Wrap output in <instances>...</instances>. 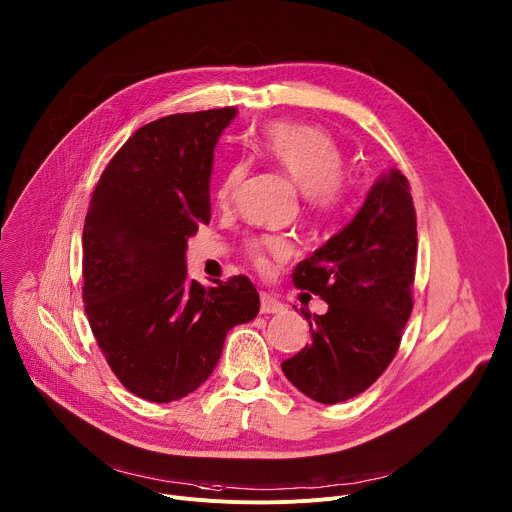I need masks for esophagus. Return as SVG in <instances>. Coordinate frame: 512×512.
Wrapping results in <instances>:
<instances>
[{"label": "esophagus", "mask_w": 512, "mask_h": 512, "mask_svg": "<svg viewBox=\"0 0 512 512\" xmlns=\"http://www.w3.org/2000/svg\"><path fill=\"white\" fill-rule=\"evenodd\" d=\"M259 310H261V314H275V312H282L284 310V304L280 300L271 298L269 294H263Z\"/></svg>", "instance_id": "esophagus-1"}]
</instances>
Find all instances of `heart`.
<instances>
[{
	"instance_id": "heart-1",
	"label": "heart",
	"mask_w": 512,
	"mask_h": 512,
	"mask_svg": "<svg viewBox=\"0 0 512 512\" xmlns=\"http://www.w3.org/2000/svg\"><path fill=\"white\" fill-rule=\"evenodd\" d=\"M251 157L265 161L288 177L302 190L308 208L316 214H331L347 200V181L343 179L345 155L333 136L314 126L294 122H271L251 143ZM247 163H232L220 177L216 198L228 204L235 196ZM249 259L257 267H267L271 259H284L290 243L282 237H257L245 245Z\"/></svg>"
}]
</instances>
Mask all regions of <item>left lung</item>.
<instances>
[{"label": "left lung", "mask_w": 512, "mask_h": 512, "mask_svg": "<svg viewBox=\"0 0 512 512\" xmlns=\"http://www.w3.org/2000/svg\"><path fill=\"white\" fill-rule=\"evenodd\" d=\"M416 214L408 179L382 173L353 216L292 273L296 288L329 304L310 314L312 341L282 363L286 378L322 404L345 402L374 384L394 359L412 312Z\"/></svg>", "instance_id": "obj_1"}]
</instances>
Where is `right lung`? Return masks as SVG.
Instances as JSON below:
<instances>
[{"mask_svg": "<svg viewBox=\"0 0 512 512\" xmlns=\"http://www.w3.org/2000/svg\"><path fill=\"white\" fill-rule=\"evenodd\" d=\"M237 108L171 114L138 128L104 169L83 224V302L120 384L173 402L214 371L226 333L259 312L249 277L204 288L185 269L210 222L214 147Z\"/></svg>", "mask_w": 512, "mask_h": 512, "instance_id": "obj_1", "label": "right lung"}]
</instances>
